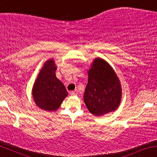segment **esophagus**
<instances>
[{"label": "esophagus", "instance_id": "esophagus-1", "mask_svg": "<svg viewBox=\"0 0 157 157\" xmlns=\"http://www.w3.org/2000/svg\"><path fill=\"white\" fill-rule=\"evenodd\" d=\"M70 94L71 95V96H76V95L78 94V93H77L76 90H75V91H71V92H70Z\"/></svg>", "mask_w": 157, "mask_h": 157}]
</instances>
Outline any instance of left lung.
<instances>
[{
  "label": "left lung",
  "instance_id": "8db88e82",
  "mask_svg": "<svg viewBox=\"0 0 157 157\" xmlns=\"http://www.w3.org/2000/svg\"><path fill=\"white\" fill-rule=\"evenodd\" d=\"M120 82L115 72L105 60L96 59L88 71V82L84 100L88 110L101 116L117 110L121 101Z\"/></svg>",
  "mask_w": 157,
  "mask_h": 157
}]
</instances>
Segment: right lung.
<instances>
[{
    "mask_svg": "<svg viewBox=\"0 0 157 157\" xmlns=\"http://www.w3.org/2000/svg\"><path fill=\"white\" fill-rule=\"evenodd\" d=\"M53 60L45 63L33 86V96L36 105L47 111L56 110L67 96V91L61 81L56 78Z\"/></svg>",
    "mask_w": 157,
    "mask_h": 157,
    "instance_id": "1",
    "label": "right lung"
}]
</instances>
